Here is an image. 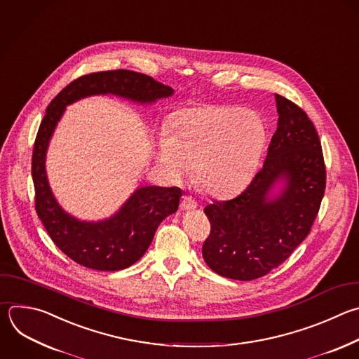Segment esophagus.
Segmentation results:
<instances>
[{"mask_svg": "<svg viewBox=\"0 0 359 359\" xmlns=\"http://www.w3.org/2000/svg\"><path fill=\"white\" fill-rule=\"evenodd\" d=\"M180 207H182V210H184V211H190V210H194V208H197V201L194 200V198H191V197H183V200H182V203H180Z\"/></svg>", "mask_w": 359, "mask_h": 359, "instance_id": "obj_1", "label": "esophagus"}]
</instances>
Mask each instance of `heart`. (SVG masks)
Masks as SVG:
<instances>
[{"label": "heart", "instance_id": "b5f03b06", "mask_svg": "<svg viewBox=\"0 0 359 359\" xmlns=\"http://www.w3.org/2000/svg\"><path fill=\"white\" fill-rule=\"evenodd\" d=\"M265 147V126L252 109L204 104L179 111L156 147L169 179L184 180L191 170L211 196H228L254 176Z\"/></svg>", "mask_w": 359, "mask_h": 359}]
</instances>
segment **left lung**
<instances>
[{"label":"left lung","mask_w":359,"mask_h":359,"mask_svg":"<svg viewBox=\"0 0 359 359\" xmlns=\"http://www.w3.org/2000/svg\"><path fill=\"white\" fill-rule=\"evenodd\" d=\"M278 128L261 170L231 200L204 208L211 232L205 264L218 275L254 280L283 264L304 241L325 190V166L307 114L275 94Z\"/></svg>","instance_id":"8db88e82"}]
</instances>
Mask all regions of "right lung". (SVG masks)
<instances>
[{
  "label": "right lung",
  "instance_id": "add662e5",
  "mask_svg": "<svg viewBox=\"0 0 359 359\" xmlns=\"http://www.w3.org/2000/svg\"><path fill=\"white\" fill-rule=\"evenodd\" d=\"M173 88L131 70H109L81 76L48 105L32 154L35 207L52 241L81 266L112 272L134 265L149 248L156 228L177 211L179 187H138L115 214L98 221L73 217L57 203L46 175V154L66 107L91 95L112 94L141 105L173 95Z\"/></svg>",
  "mask_w": 359,
  "mask_h": 359
}]
</instances>
